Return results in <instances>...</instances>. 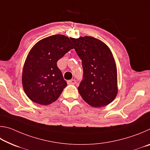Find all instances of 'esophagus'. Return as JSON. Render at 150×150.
<instances>
[{
  "label": "esophagus",
  "instance_id": "obj_1",
  "mask_svg": "<svg viewBox=\"0 0 150 150\" xmlns=\"http://www.w3.org/2000/svg\"><path fill=\"white\" fill-rule=\"evenodd\" d=\"M67 83L69 85H75L77 83V81H76L75 79H71L67 81Z\"/></svg>",
  "mask_w": 150,
  "mask_h": 150
}]
</instances>
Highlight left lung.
Segmentation results:
<instances>
[{"instance_id":"left-lung-1","label":"left lung","mask_w":150,"mask_h":150,"mask_svg":"<svg viewBox=\"0 0 150 150\" xmlns=\"http://www.w3.org/2000/svg\"><path fill=\"white\" fill-rule=\"evenodd\" d=\"M82 61L83 80L79 93L93 107L110 104L117 95V70L111 51L105 43L90 36L71 38Z\"/></svg>"}]
</instances>
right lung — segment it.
I'll use <instances>...</instances> for the list:
<instances>
[{
	"instance_id": "add662e5",
	"label": "right lung",
	"mask_w": 150,
	"mask_h": 150,
	"mask_svg": "<svg viewBox=\"0 0 150 150\" xmlns=\"http://www.w3.org/2000/svg\"><path fill=\"white\" fill-rule=\"evenodd\" d=\"M73 48L71 38L60 34L45 38L34 45L22 72V85L30 100L47 105L59 98L67 82L57 62Z\"/></svg>"
}]
</instances>
